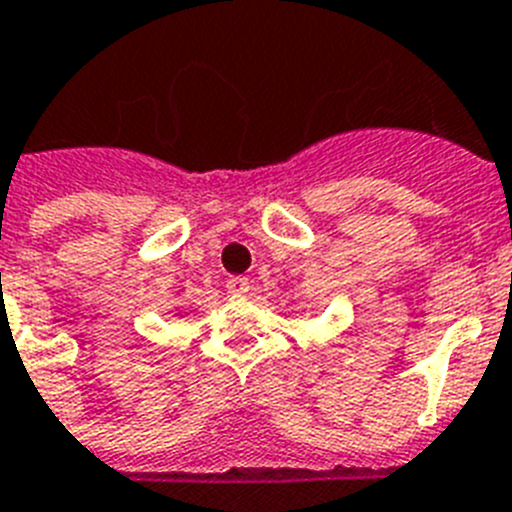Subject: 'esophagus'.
<instances>
[{
	"label": "esophagus",
	"mask_w": 512,
	"mask_h": 512,
	"mask_svg": "<svg viewBox=\"0 0 512 512\" xmlns=\"http://www.w3.org/2000/svg\"><path fill=\"white\" fill-rule=\"evenodd\" d=\"M251 290V282L246 277H230L227 279V292L230 295H246Z\"/></svg>",
	"instance_id": "34e87169"
}]
</instances>
